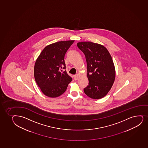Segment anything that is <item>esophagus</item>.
I'll return each instance as SVG.
<instances>
[{"mask_svg": "<svg viewBox=\"0 0 148 148\" xmlns=\"http://www.w3.org/2000/svg\"><path fill=\"white\" fill-rule=\"evenodd\" d=\"M74 79H75V80H77L78 79V77L77 75H74Z\"/></svg>", "mask_w": 148, "mask_h": 148, "instance_id": "34e87169", "label": "esophagus"}]
</instances>
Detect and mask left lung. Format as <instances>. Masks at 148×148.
Masks as SVG:
<instances>
[{"label":"left lung","mask_w":148,"mask_h":148,"mask_svg":"<svg viewBox=\"0 0 148 148\" xmlns=\"http://www.w3.org/2000/svg\"><path fill=\"white\" fill-rule=\"evenodd\" d=\"M86 60L88 85L84 92L89 97L99 99L105 97L112 88L116 77L112 58L107 49L90 41L77 43Z\"/></svg>","instance_id":"8db88e82"}]
</instances>
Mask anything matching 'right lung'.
Masks as SVG:
<instances>
[{
	"label": "right lung",
	"instance_id": "right-lung-1",
	"mask_svg": "<svg viewBox=\"0 0 148 148\" xmlns=\"http://www.w3.org/2000/svg\"><path fill=\"white\" fill-rule=\"evenodd\" d=\"M75 40L61 41L44 48L36 60L35 80L44 95L56 98L66 91L72 78L68 75L65 54Z\"/></svg>",
	"mask_w": 148,
	"mask_h": 148
}]
</instances>
